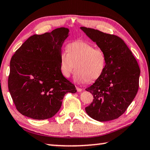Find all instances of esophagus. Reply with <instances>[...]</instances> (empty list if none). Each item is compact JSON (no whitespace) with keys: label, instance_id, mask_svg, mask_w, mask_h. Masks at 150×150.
<instances>
[{"label":"esophagus","instance_id":"obj_1","mask_svg":"<svg viewBox=\"0 0 150 150\" xmlns=\"http://www.w3.org/2000/svg\"><path fill=\"white\" fill-rule=\"evenodd\" d=\"M76 90H77L78 92H81L82 91V88H79V87H78V86L76 87Z\"/></svg>","mask_w":150,"mask_h":150}]
</instances>
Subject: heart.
I'll return each mask as SVG.
<instances>
[{
  "mask_svg": "<svg viewBox=\"0 0 150 150\" xmlns=\"http://www.w3.org/2000/svg\"><path fill=\"white\" fill-rule=\"evenodd\" d=\"M107 66L105 52L84 41H73L66 46V52L59 55L62 75L69 78L76 69L75 79L79 82H92L104 73Z\"/></svg>",
  "mask_w": 150,
  "mask_h": 150,
  "instance_id": "b5f03b06",
  "label": "heart"
}]
</instances>
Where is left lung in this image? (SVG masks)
<instances>
[{"label":"left lung","mask_w":150,"mask_h":150,"mask_svg":"<svg viewBox=\"0 0 150 150\" xmlns=\"http://www.w3.org/2000/svg\"><path fill=\"white\" fill-rule=\"evenodd\" d=\"M105 52L107 66L103 75L86 88L93 101L85 108L91 118L98 121L114 120L123 115L136 96L140 69L123 40L98 30L80 27Z\"/></svg>","instance_id":"left-lung-1"}]
</instances>
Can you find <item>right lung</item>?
Instances as JSON below:
<instances>
[{"instance_id": "1", "label": "right lung", "mask_w": 150, "mask_h": 150, "mask_svg": "<svg viewBox=\"0 0 150 150\" xmlns=\"http://www.w3.org/2000/svg\"><path fill=\"white\" fill-rule=\"evenodd\" d=\"M69 29L33 35L15 52L10 62L8 87L16 109L29 118H51L60 109L66 93H76L59 68L62 46Z\"/></svg>"}]
</instances>
